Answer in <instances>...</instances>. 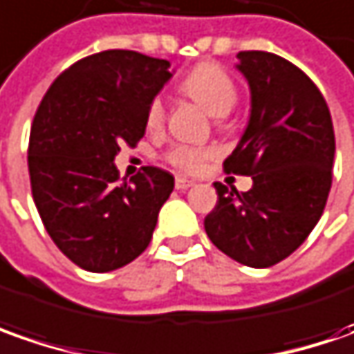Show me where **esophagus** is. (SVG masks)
Returning a JSON list of instances; mask_svg holds the SVG:
<instances>
[{"label":"esophagus","instance_id":"1","mask_svg":"<svg viewBox=\"0 0 354 354\" xmlns=\"http://www.w3.org/2000/svg\"><path fill=\"white\" fill-rule=\"evenodd\" d=\"M194 184H196L194 180H188V178H182V176H178L176 182H174V186H176V189H180V192H186V189L192 188Z\"/></svg>","mask_w":354,"mask_h":354}]
</instances>
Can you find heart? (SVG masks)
<instances>
[{
  "label": "heart",
  "mask_w": 354,
  "mask_h": 354,
  "mask_svg": "<svg viewBox=\"0 0 354 354\" xmlns=\"http://www.w3.org/2000/svg\"><path fill=\"white\" fill-rule=\"evenodd\" d=\"M180 90L189 95L196 104H200L209 115H227L233 105L237 104V86L223 68L212 62H203L189 72L180 82ZM165 121V104L156 97L147 109V127L158 129ZM214 156L212 149L192 147V145H176L172 147L166 160L182 172H198L207 158Z\"/></svg>",
  "instance_id": "obj_1"
}]
</instances>
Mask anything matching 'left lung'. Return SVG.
Masks as SVG:
<instances>
[{"label":"left lung","mask_w":354,"mask_h":354,"mask_svg":"<svg viewBox=\"0 0 354 354\" xmlns=\"http://www.w3.org/2000/svg\"><path fill=\"white\" fill-rule=\"evenodd\" d=\"M250 88L249 125L223 162L252 176L239 194L215 182L203 227L217 249L252 268L284 261L308 239L331 189L335 133L322 92L298 66L264 50L239 53Z\"/></svg>","instance_id":"1"}]
</instances>
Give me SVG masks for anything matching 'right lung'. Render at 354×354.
Listing matches in <instances>:
<instances>
[{
  "label": "right lung",
  "instance_id": "add662e5",
  "mask_svg": "<svg viewBox=\"0 0 354 354\" xmlns=\"http://www.w3.org/2000/svg\"><path fill=\"white\" fill-rule=\"evenodd\" d=\"M170 78L168 60L104 50L64 70L35 113L32 200L56 247L84 270L121 268L153 239L174 176L145 166L119 184L113 160L142 139L147 109Z\"/></svg>",
  "mask_w": 354,
  "mask_h": 354
}]
</instances>
